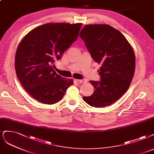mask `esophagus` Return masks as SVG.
Instances as JSON below:
<instances>
[{"mask_svg":"<svg viewBox=\"0 0 154 154\" xmlns=\"http://www.w3.org/2000/svg\"><path fill=\"white\" fill-rule=\"evenodd\" d=\"M76 81L78 82H79V83H83L87 82V80L85 79H76Z\"/></svg>","mask_w":154,"mask_h":154,"instance_id":"34e87169","label":"esophagus"}]
</instances>
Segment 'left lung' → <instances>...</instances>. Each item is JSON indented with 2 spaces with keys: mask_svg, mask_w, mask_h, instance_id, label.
Returning a JSON list of instances; mask_svg holds the SVG:
<instances>
[{
  "mask_svg": "<svg viewBox=\"0 0 154 154\" xmlns=\"http://www.w3.org/2000/svg\"><path fill=\"white\" fill-rule=\"evenodd\" d=\"M94 60L100 65V81H90L94 93L83 97L95 108L112 104L128 91L135 70L133 49L120 31L108 25H87L79 32Z\"/></svg>",
  "mask_w": 154,
  "mask_h": 154,
  "instance_id": "left-lung-1",
  "label": "left lung"
}]
</instances>
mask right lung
Masks as SVG:
<instances>
[{"instance_id":"right-lung-1","label":"right lung","mask_w":154,"mask_h":154,"mask_svg":"<svg viewBox=\"0 0 154 154\" xmlns=\"http://www.w3.org/2000/svg\"><path fill=\"white\" fill-rule=\"evenodd\" d=\"M82 26L46 23L30 31L20 43L15 55L16 73L25 91L39 102H59L73 84L72 79L57 74L54 62L77 39Z\"/></svg>"}]
</instances>
